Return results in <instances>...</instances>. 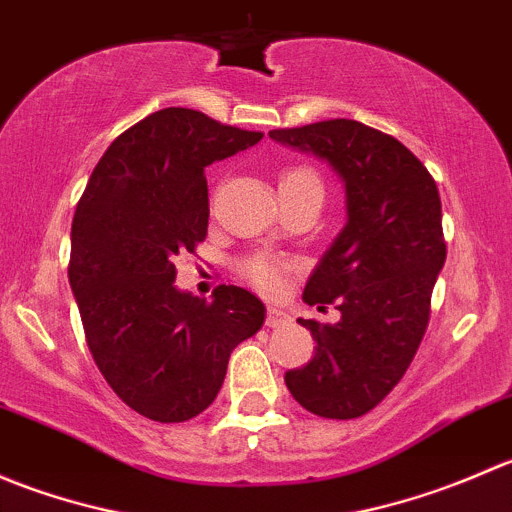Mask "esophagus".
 <instances>
[{"instance_id": "esophagus-1", "label": "esophagus", "mask_w": 512, "mask_h": 512, "mask_svg": "<svg viewBox=\"0 0 512 512\" xmlns=\"http://www.w3.org/2000/svg\"><path fill=\"white\" fill-rule=\"evenodd\" d=\"M289 322V314L285 312V309H280V307H270L267 309V319H265V324L267 327H282V324H287Z\"/></svg>"}]
</instances>
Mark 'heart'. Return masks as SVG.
I'll return each instance as SVG.
<instances>
[{
    "label": "heart",
    "instance_id": "1",
    "mask_svg": "<svg viewBox=\"0 0 512 512\" xmlns=\"http://www.w3.org/2000/svg\"><path fill=\"white\" fill-rule=\"evenodd\" d=\"M287 188H307L322 193V180H319V175L314 173L312 168H307V165H294V168H287L285 173L280 175V190ZM242 270H245V275L250 277L257 287L270 289V292L280 287L282 282V262L272 260V257H250Z\"/></svg>",
    "mask_w": 512,
    "mask_h": 512
}]
</instances>
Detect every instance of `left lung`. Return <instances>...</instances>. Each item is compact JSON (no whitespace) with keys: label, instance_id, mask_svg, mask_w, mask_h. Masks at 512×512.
Returning <instances> with one entry per match:
<instances>
[{"label":"left lung","instance_id":"1","mask_svg":"<svg viewBox=\"0 0 512 512\" xmlns=\"http://www.w3.org/2000/svg\"><path fill=\"white\" fill-rule=\"evenodd\" d=\"M327 160L347 193V225L309 275L302 299L342 319L312 332L314 356L289 369V394L324 418H359L401 381L428 327L446 262L436 180L404 143L349 118L270 131Z\"/></svg>","mask_w":512,"mask_h":512}]
</instances>
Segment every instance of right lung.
Here are the masks:
<instances>
[{
    "instance_id": "obj_1",
    "label": "right lung",
    "mask_w": 512,
    "mask_h": 512,
    "mask_svg": "<svg viewBox=\"0 0 512 512\" xmlns=\"http://www.w3.org/2000/svg\"><path fill=\"white\" fill-rule=\"evenodd\" d=\"M260 138L163 108L108 146L76 205L69 285L86 344L118 399L151 421L208 409L232 349L265 322L247 289L220 285L208 302L173 285L175 257L208 235L205 168Z\"/></svg>"
}]
</instances>
